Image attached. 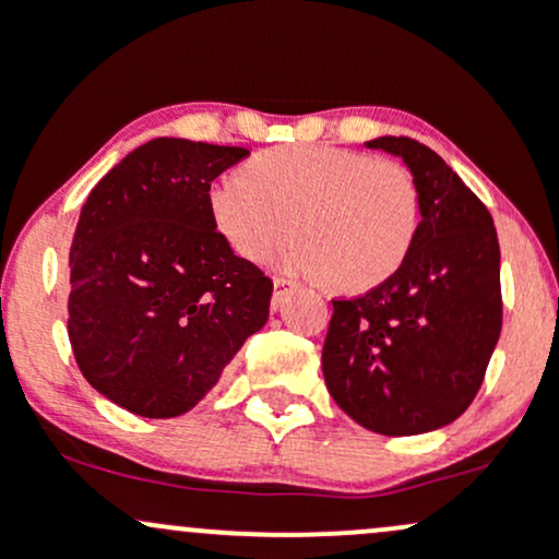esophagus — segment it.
Listing matches in <instances>:
<instances>
[{"mask_svg":"<svg viewBox=\"0 0 559 559\" xmlns=\"http://www.w3.org/2000/svg\"><path fill=\"white\" fill-rule=\"evenodd\" d=\"M273 286H275V292H273V305L278 307L281 301H284L288 294L294 292V284L288 278H273Z\"/></svg>","mask_w":559,"mask_h":559,"instance_id":"34e87169","label":"esophagus"}]
</instances>
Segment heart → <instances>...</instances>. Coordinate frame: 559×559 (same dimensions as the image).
Returning a JSON list of instances; mask_svg holds the SVG:
<instances>
[{"instance_id": "1", "label": "heart", "mask_w": 559, "mask_h": 559, "mask_svg": "<svg viewBox=\"0 0 559 559\" xmlns=\"http://www.w3.org/2000/svg\"><path fill=\"white\" fill-rule=\"evenodd\" d=\"M210 210L243 260H267L297 226L301 239L288 247V271L360 292L407 258L418 230V186L394 159L294 144L217 178Z\"/></svg>"}]
</instances>
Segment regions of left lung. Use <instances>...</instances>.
I'll return each instance as SVG.
<instances>
[{"label":"left lung","instance_id":"obj_1","mask_svg":"<svg viewBox=\"0 0 559 559\" xmlns=\"http://www.w3.org/2000/svg\"><path fill=\"white\" fill-rule=\"evenodd\" d=\"M368 146L413 170L420 223L383 284L333 299L325 386L368 431L426 433L471 407L502 331L497 228L486 204L426 144L381 136Z\"/></svg>","mask_w":559,"mask_h":559}]
</instances>
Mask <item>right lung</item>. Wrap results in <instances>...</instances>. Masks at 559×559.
<instances>
[{
	"label": "right lung",
	"instance_id": "obj_1",
	"mask_svg": "<svg viewBox=\"0 0 559 559\" xmlns=\"http://www.w3.org/2000/svg\"><path fill=\"white\" fill-rule=\"evenodd\" d=\"M247 155L152 139L83 204L70 243L68 338L83 378L128 413H189L265 325L273 281L236 258L210 210V183Z\"/></svg>",
	"mask_w": 559,
	"mask_h": 559
}]
</instances>
